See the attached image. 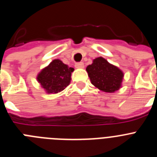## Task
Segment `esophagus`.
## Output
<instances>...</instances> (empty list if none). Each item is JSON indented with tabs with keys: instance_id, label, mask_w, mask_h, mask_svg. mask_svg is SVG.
<instances>
[{
	"instance_id": "obj_1",
	"label": "esophagus",
	"mask_w": 157,
	"mask_h": 157,
	"mask_svg": "<svg viewBox=\"0 0 157 157\" xmlns=\"http://www.w3.org/2000/svg\"><path fill=\"white\" fill-rule=\"evenodd\" d=\"M75 67L76 68H83L84 67V63L82 62H80V63H75Z\"/></svg>"
}]
</instances>
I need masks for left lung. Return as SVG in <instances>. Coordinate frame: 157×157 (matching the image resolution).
I'll list each match as a JSON object with an SVG mask.
<instances>
[{
	"label": "left lung",
	"instance_id": "left-lung-1",
	"mask_svg": "<svg viewBox=\"0 0 157 157\" xmlns=\"http://www.w3.org/2000/svg\"><path fill=\"white\" fill-rule=\"evenodd\" d=\"M91 82L97 88L105 92L113 93L121 86L123 74L116 66L110 64L102 57L96 58L86 67Z\"/></svg>",
	"mask_w": 157,
	"mask_h": 157
}]
</instances>
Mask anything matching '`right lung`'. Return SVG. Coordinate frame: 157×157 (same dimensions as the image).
Listing matches in <instances>:
<instances>
[{"instance_id": "1", "label": "right lung", "mask_w": 157, "mask_h": 157, "mask_svg": "<svg viewBox=\"0 0 157 157\" xmlns=\"http://www.w3.org/2000/svg\"><path fill=\"white\" fill-rule=\"evenodd\" d=\"M73 71L61 60L54 59L38 74L37 81L48 94H56L69 85Z\"/></svg>"}]
</instances>
